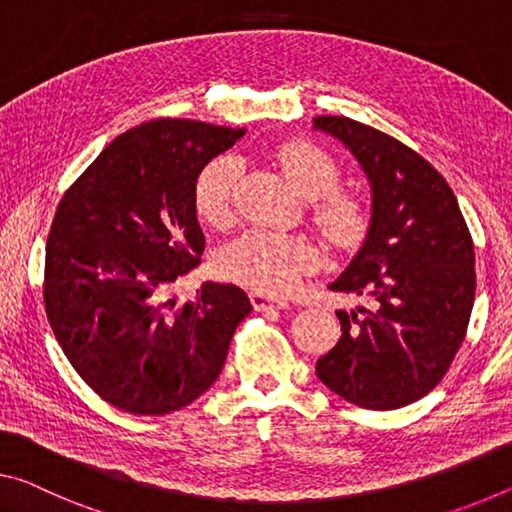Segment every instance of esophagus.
Segmentation results:
<instances>
[{
  "instance_id": "1",
  "label": "esophagus",
  "mask_w": 512,
  "mask_h": 512,
  "mask_svg": "<svg viewBox=\"0 0 512 512\" xmlns=\"http://www.w3.org/2000/svg\"><path fill=\"white\" fill-rule=\"evenodd\" d=\"M249 299L251 304H254L256 311H265V308H288V301L286 299H274L270 295H265V292H249Z\"/></svg>"
}]
</instances>
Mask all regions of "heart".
<instances>
[{
	"label": "heart",
	"instance_id": "obj_1",
	"mask_svg": "<svg viewBox=\"0 0 512 512\" xmlns=\"http://www.w3.org/2000/svg\"><path fill=\"white\" fill-rule=\"evenodd\" d=\"M279 165L292 188L304 199H319L315 217L322 231L338 245H354L367 226V208L358 197L331 192L338 183V165L308 140H292L279 149ZM236 183V165L220 158L199 174L195 208L201 222L220 226L229 220L231 192ZM317 249L311 242L283 233L251 229L229 242L217 256V267L226 279L238 281L267 295H288L299 286L301 276L313 270Z\"/></svg>",
	"mask_w": 512,
	"mask_h": 512
}]
</instances>
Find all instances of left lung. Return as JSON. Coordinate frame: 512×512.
Masks as SVG:
<instances>
[{
    "label": "left lung",
    "mask_w": 512,
    "mask_h": 512,
    "mask_svg": "<svg viewBox=\"0 0 512 512\" xmlns=\"http://www.w3.org/2000/svg\"><path fill=\"white\" fill-rule=\"evenodd\" d=\"M370 183V224L329 288L370 308L338 311L342 335L317 358L326 388L360 408L392 410L431 392L465 338L474 306V245L447 181L413 149L349 117L320 115Z\"/></svg>",
    "instance_id": "1"
}]
</instances>
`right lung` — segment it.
Here are the masks:
<instances>
[{
    "label": "right lung",
    "instance_id": "add662e5",
    "mask_svg": "<svg viewBox=\"0 0 512 512\" xmlns=\"http://www.w3.org/2000/svg\"><path fill=\"white\" fill-rule=\"evenodd\" d=\"M245 129L154 120L122 133L56 208L45 256V311L58 345L99 397L133 415H167L222 372L251 301L204 283L179 304L204 233L195 186Z\"/></svg>",
    "mask_w": 512,
    "mask_h": 512
}]
</instances>
